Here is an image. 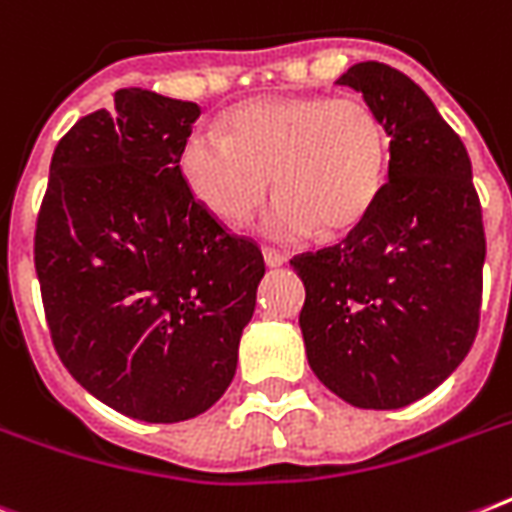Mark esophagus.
Returning <instances> with one entry per match:
<instances>
[{
    "mask_svg": "<svg viewBox=\"0 0 512 512\" xmlns=\"http://www.w3.org/2000/svg\"><path fill=\"white\" fill-rule=\"evenodd\" d=\"M263 257H265V265H271V268H279V265L287 263V255H284V252H279V249H273V247H265Z\"/></svg>",
    "mask_w": 512,
    "mask_h": 512,
    "instance_id": "1",
    "label": "esophagus"
}]
</instances>
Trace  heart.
<instances>
[{
  "label": "heart",
  "mask_w": 512,
  "mask_h": 512,
  "mask_svg": "<svg viewBox=\"0 0 512 512\" xmlns=\"http://www.w3.org/2000/svg\"><path fill=\"white\" fill-rule=\"evenodd\" d=\"M388 172V132L366 100L281 95L252 100L212 127L188 132L180 175L220 223L239 225L273 188L268 231L300 239L356 228L380 199Z\"/></svg>",
  "instance_id": "heart-1"
}]
</instances>
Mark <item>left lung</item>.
I'll list each match as a JSON object with an SVG mask.
<instances>
[{
    "instance_id": "left-lung-1",
    "label": "left lung",
    "mask_w": 512,
    "mask_h": 512,
    "mask_svg": "<svg viewBox=\"0 0 512 512\" xmlns=\"http://www.w3.org/2000/svg\"><path fill=\"white\" fill-rule=\"evenodd\" d=\"M337 84L380 114L388 183L340 244L305 252L300 311L313 374L361 409H401L436 390L476 340L486 236L470 156L420 84L366 60Z\"/></svg>"
}]
</instances>
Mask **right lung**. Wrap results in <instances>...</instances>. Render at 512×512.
<instances>
[{
  "label": "right lung",
  "instance_id": "1",
  "mask_svg": "<svg viewBox=\"0 0 512 512\" xmlns=\"http://www.w3.org/2000/svg\"><path fill=\"white\" fill-rule=\"evenodd\" d=\"M201 108L127 87L60 138L34 265L60 361L132 420L180 422L231 385L263 252L188 191L180 148Z\"/></svg>",
  "mask_w": 512,
  "mask_h": 512
}]
</instances>
